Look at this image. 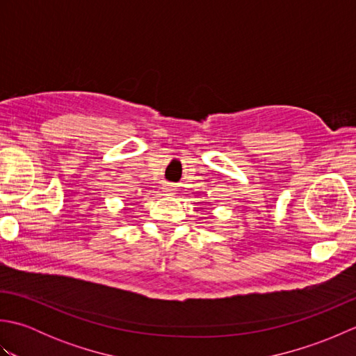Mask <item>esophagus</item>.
Segmentation results:
<instances>
[{"mask_svg":"<svg viewBox=\"0 0 356 356\" xmlns=\"http://www.w3.org/2000/svg\"><path fill=\"white\" fill-rule=\"evenodd\" d=\"M162 190H163L165 195H174V194H176V186H174V185H165Z\"/></svg>","mask_w":356,"mask_h":356,"instance_id":"esophagus-1","label":"esophagus"}]
</instances>
